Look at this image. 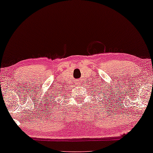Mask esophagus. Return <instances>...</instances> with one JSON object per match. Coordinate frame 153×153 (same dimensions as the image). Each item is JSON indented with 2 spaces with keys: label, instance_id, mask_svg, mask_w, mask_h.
Masks as SVG:
<instances>
[{
  "label": "esophagus",
  "instance_id": "34e87169",
  "mask_svg": "<svg viewBox=\"0 0 153 153\" xmlns=\"http://www.w3.org/2000/svg\"><path fill=\"white\" fill-rule=\"evenodd\" d=\"M78 83H80V82H79V81H78Z\"/></svg>",
  "mask_w": 153,
  "mask_h": 153
}]
</instances>
